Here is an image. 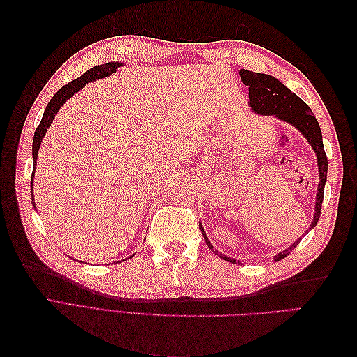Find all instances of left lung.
I'll return each mask as SVG.
<instances>
[{
  "label": "left lung",
  "instance_id": "8db88e82",
  "mask_svg": "<svg viewBox=\"0 0 357 357\" xmlns=\"http://www.w3.org/2000/svg\"><path fill=\"white\" fill-rule=\"evenodd\" d=\"M240 77L245 86H248V98H250V107L252 110L261 116H274L280 121H284L295 126L298 131L307 138V142L311 144L312 150L316 152L317 156V165H319V188H317V198H316V213L312 222L310 225V229L314 228L319 222L320 213H321V202H323V193H325V183L328 176V158L323 149L321 142V131L317 119L312 114L310 107L302 101L296 93L291 92L289 88L277 80L273 75L262 74V73H253L248 70H240ZM199 229L204 235V240L207 245L211 248L214 253H219L214 250V247L208 241L207 235L202 226L199 225ZM308 232V231H307ZM301 238L296 240L286 250L280 252L274 256V261H282L294 248L299 244ZM223 261H228L232 264H236L240 261L236 259L228 257L226 255L219 253Z\"/></svg>",
  "mask_w": 357,
  "mask_h": 357
}]
</instances>
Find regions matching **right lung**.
<instances>
[{
  "label": "right lung",
  "instance_id": "add662e5",
  "mask_svg": "<svg viewBox=\"0 0 357 357\" xmlns=\"http://www.w3.org/2000/svg\"><path fill=\"white\" fill-rule=\"evenodd\" d=\"M122 66H123L122 62H107V63H104V66H96V67L86 71L83 75H80L79 79H75V80L67 83L66 86H62V88L55 95H53V98L49 101L46 110H45V114H43V117H41V122L34 132V142H32V159H34V167H32V177H31V195H32V205H34V207H36V202H34V192H32V181H34L38 149L41 144V139L45 138L50 123L53 122V119H55V114L58 113L61 107L66 104V101L70 100L75 92H79L86 83L104 79V77H107V75L116 73V70Z\"/></svg>",
  "mask_w": 357,
  "mask_h": 357
}]
</instances>
